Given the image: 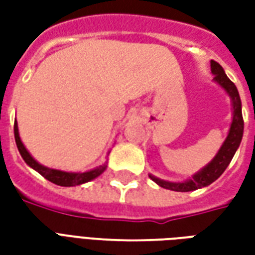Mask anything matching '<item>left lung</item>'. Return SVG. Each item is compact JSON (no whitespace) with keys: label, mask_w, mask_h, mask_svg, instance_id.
Returning <instances> with one entry per match:
<instances>
[{"label":"left lung","mask_w":255,"mask_h":255,"mask_svg":"<svg viewBox=\"0 0 255 255\" xmlns=\"http://www.w3.org/2000/svg\"><path fill=\"white\" fill-rule=\"evenodd\" d=\"M210 68H212V73L214 75L213 80L219 84L221 89L224 90L231 98V105H232V123L228 129V135L221 144V147L217 151V154L214 155L213 160L209 162L208 165H205L194 173L190 179L184 180V182H168V180H162L160 177L154 176L149 173V177L154 183H157L160 187L166 188V190H172V191L179 192H187L194 191L198 188L206 187L209 184L216 182L223 172L227 169V166L230 165L232 157L235 155L236 150L239 149V144L243 138V116H242V101L238 93L236 86L231 82L228 76L225 75L224 69L216 61H210Z\"/></svg>","instance_id":"8db88e82"}]
</instances>
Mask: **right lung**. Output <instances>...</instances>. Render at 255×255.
I'll list each match as a JSON object with an SVG mask.
<instances>
[{"mask_svg": "<svg viewBox=\"0 0 255 255\" xmlns=\"http://www.w3.org/2000/svg\"><path fill=\"white\" fill-rule=\"evenodd\" d=\"M14 140L17 144L20 155L23 157V160L25 161V164L31 166L32 169H35L39 175L47 179L49 182L54 183L57 186H63V187H73V186H80L84 183L91 182L94 180L95 177H98L101 173H104L108 168V161H105L102 165L97 166L94 169H90L86 172H65L60 171V169H54V168H49L39 164L38 161L30 154V151L25 149V146L21 142L19 135V127H17V122H14ZM111 153V151H109ZM108 153V155H109Z\"/></svg>", "mask_w": 255, "mask_h": 255, "instance_id": "add662e5", "label": "right lung"}]
</instances>
